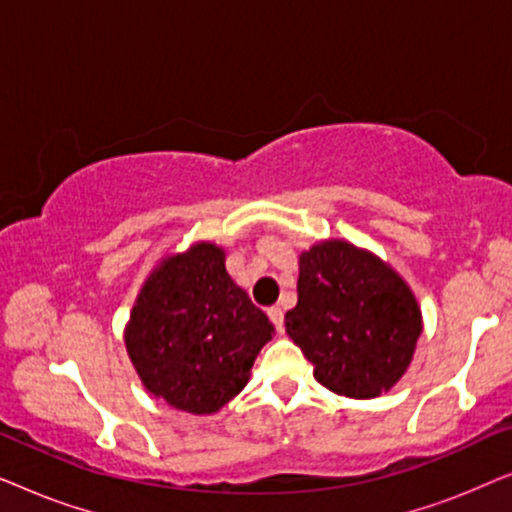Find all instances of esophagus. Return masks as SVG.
<instances>
[{"instance_id": "1", "label": "esophagus", "mask_w": 512, "mask_h": 512, "mask_svg": "<svg viewBox=\"0 0 512 512\" xmlns=\"http://www.w3.org/2000/svg\"><path fill=\"white\" fill-rule=\"evenodd\" d=\"M268 317H270L272 324H275L277 331H282V328H284V310H282V307H277V305L270 307Z\"/></svg>"}]
</instances>
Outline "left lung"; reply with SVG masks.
<instances>
[{"mask_svg": "<svg viewBox=\"0 0 512 512\" xmlns=\"http://www.w3.org/2000/svg\"><path fill=\"white\" fill-rule=\"evenodd\" d=\"M298 265V303L284 324L317 382L349 398L389 391L422 335V310L405 279L345 240L314 244Z\"/></svg>", "mask_w": 512, "mask_h": 512, "instance_id": "8db88e82", "label": "left lung"}]
</instances>
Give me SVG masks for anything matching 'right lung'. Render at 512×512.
<instances>
[{"label": "right lung", "mask_w": 512, "mask_h": 512, "mask_svg": "<svg viewBox=\"0 0 512 512\" xmlns=\"http://www.w3.org/2000/svg\"><path fill=\"white\" fill-rule=\"evenodd\" d=\"M275 328L226 270V251L198 242L165 256L125 326V349L153 396L191 415H212L249 382Z\"/></svg>", "instance_id": "right-lung-1"}]
</instances>
